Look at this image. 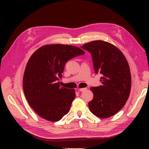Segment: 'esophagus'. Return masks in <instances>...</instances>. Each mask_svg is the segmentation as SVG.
<instances>
[{
	"label": "esophagus",
	"mask_w": 149,
	"mask_h": 149,
	"mask_svg": "<svg viewBox=\"0 0 149 149\" xmlns=\"http://www.w3.org/2000/svg\"><path fill=\"white\" fill-rule=\"evenodd\" d=\"M86 90H87V88H80V89H78V91H81V92H83V91H85Z\"/></svg>",
	"instance_id": "esophagus-1"
}]
</instances>
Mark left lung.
Masks as SVG:
<instances>
[{
  "label": "left lung",
  "instance_id": "1",
  "mask_svg": "<svg viewBox=\"0 0 149 149\" xmlns=\"http://www.w3.org/2000/svg\"><path fill=\"white\" fill-rule=\"evenodd\" d=\"M81 48L91 54L94 71L102 76V84L91 88L93 99L88 103L89 109L98 118H109L124 107L129 96L131 74L127 61L118 48L102 40Z\"/></svg>",
  "mask_w": 149,
  "mask_h": 149
}]
</instances>
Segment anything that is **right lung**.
Returning <instances> with one entry per match:
<instances>
[{"instance_id": "1", "label": "right lung", "mask_w": 149, "mask_h": 149, "mask_svg": "<svg viewBox=\"0 0 149 149\" xmlns=\"http://www.w3.org/2000/svg\"><path fill=\"white\" fill-rule=\"evenodd\" d=\"M81 48L68 45H48L30 58L24 72L23 88L29 105L42 118L60 120L68 113L76 96L74 89L60 87L66 63L83 55Z\"/></svg>"}]
</instances>
